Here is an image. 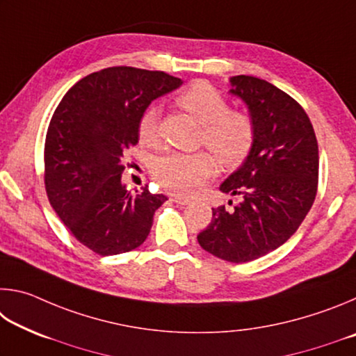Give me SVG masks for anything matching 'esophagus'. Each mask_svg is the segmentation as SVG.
Here are the masks:
<instances>
[{"instance_id":"obj_1","label":"esophagus","mask_w":356,"mask_h":356,"mask_svg":"<svg viewBox=\"0 0 356 356\" xmlns=\"http://www.w3.org/2000/svg\"><path fill=\"white\" fill-rule=\"evenodd\" d=\"M171 201L179 204V206H188V204L191 202L190 200H186V197H182V196H172Z\"/></svg>"}]
</instances>
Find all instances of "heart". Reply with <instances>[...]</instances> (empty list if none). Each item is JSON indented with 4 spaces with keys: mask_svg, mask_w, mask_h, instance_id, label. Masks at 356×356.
<instances>
[{
    "mask_svg": "<svg viewBox=\"0 0 356 356\" xmlns=\"http://www.w3.org/2000/svg\"><path fill=\"white\" fill-rule=\"evenodd\" d=\"M179 104L204 127L202 141L226 166L238 165L250 154L254 127L248 116L229 111L226 99L207 83H195L179 95ZM160 110L147 106L138 120V138L143 144H154L159 136ZM215 171L213 156L207 152H166L156 156L152 174L166 190L191 195Z\"/></svg>",
    "mask_w": 356,
    "mask_h": 356,
    "instance_id": "obj_1",
    "label": "heart"
}]
</instances>
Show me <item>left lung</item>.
<instances>
[{"mask_svg":"<svg viewBox=\"0 0 356 356\" xmlns=\"http://www.w3.org/2000/svg\"><path fill=\"white\" fill-rule=\"evenodd\" d=\"M229 83V92L248 106L254 141L242 166L220 185L242 201L231 210L212 209L197 242L222 261L242 264L280 248L308 215L317 193L318 147L308 114L291 95L250 75Z\"/></svg>","mask_w":356,"mask_h":356,"instance_id":"1","label":"left lung"}]
</instances>
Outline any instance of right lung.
I'll list each match as a JSON object with an SVG mask.
<instances>
[{
    "label": "right lung",
    "instance_id": "obj_1",
    "mask_svg": "<svg viewBox=\"0 0 356 356\" xmlns=\"http://www.w3.org/2000/svg\"><path fill=\"white\" fill-rule=\"evenodd\" d=\"M165 72L108 67L64 95L45 140L48 201L78 242L100 256L138 248L168 197L120 180L124 154L138 144V120L152 100L182 86Z\"/></svg>",
    "mask_w": 356,
    "mask_h": 356
}]
</instances>
